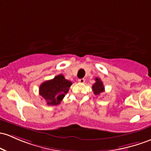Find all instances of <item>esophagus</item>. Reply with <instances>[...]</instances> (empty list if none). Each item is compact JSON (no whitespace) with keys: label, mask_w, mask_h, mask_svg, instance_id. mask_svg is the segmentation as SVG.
<instances>
[{"label":"esophagus","mask_w":151,"mask_h":151,"mask_svg":"<svg viewBox=\"0 0 151 151\" xmlns=\"http://www.w3.org/2000/svg\"><path fill=\"white\" fill-rule=\"evenodd\" d=\"M78 82H79V83H84V82H85V79H78Z\"/></svg>","instance_id":"34e87169"}]
</instances>
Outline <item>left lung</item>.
<instances>
[{
    "instance_id": "obj_1",
    "label": "left lung",
    "mask_w": 151,
    "mask_h": 151,
    "mask_svg": "<svg viewBox=\"0 0 151 151\" xmlns=\"http://www.w3.org/2000/svg\"><path fill=\"white\" fill-rule=\"evenodd\" d=\"M95 81L96 82L92 85V90H93L94 94L95 95H100L102 92L105 91V87H104L103 83L100 78L96 77Z\"/></svg>"
}]
</instances>
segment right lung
<instances>
[{
	"label": "right lung",
	"instance_id": "obj_1",
	"mask_svg": "<svg viewBox=\"0 0 151 151\" xmlns=\"http://www.w3.org/2000/svg\"><path fill=\"white\" fill-rule=\"evenodd\" d=\"M72 83L62 74L45 81L39 87V94L46 101L48 105H57L63 100Z\"/></svg>",
	"mask_w": 151,
	"mask_h": 151
}]
</instances>
